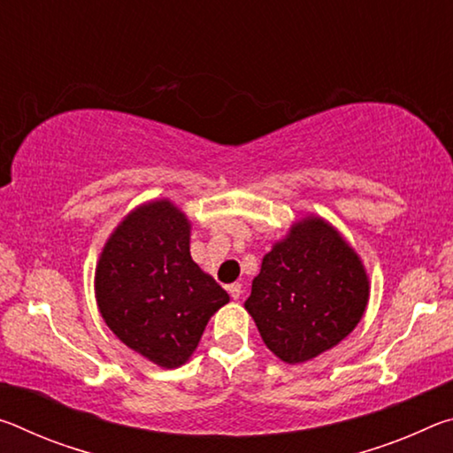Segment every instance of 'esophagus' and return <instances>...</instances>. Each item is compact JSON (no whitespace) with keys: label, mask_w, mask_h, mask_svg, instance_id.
Returning <instances> with one entry per match:
<instances>
[{"label":"esophagus","mask_w":453,"mask_h":453,"mask_svg":"<svg viewBox=\"0 0 453 453\" xmlns=\"http://www.w3.org/2000/svg\"><path fill=\"white\" fill-rule=\"evenodd\" d=\"M227 291H229V296H232L234 297V300H240V297H242V283H232V286H229L227 288Z\"/></svg>","instance_id":"34e87169"}]
</instances>
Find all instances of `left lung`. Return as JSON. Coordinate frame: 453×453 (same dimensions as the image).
Masks as SVG:
<instances>
[{
  "mask_svg": "<svg viewBox=\"0 0 453 453\" xmlns=\"http://www.w3.org/2000/svg\"><path fill=\"white\" fill-rule=\"evenodd\" d=\"M367 296L356 251L324 219L305 218L265 254L245 310L275 356L302 364L351 334Z\"/></svg>",
  "mask_w": 453,
  "mask_h": 453,
  "instance_id": "8db88e82",
  "label": "left lung"
}]
</instances>
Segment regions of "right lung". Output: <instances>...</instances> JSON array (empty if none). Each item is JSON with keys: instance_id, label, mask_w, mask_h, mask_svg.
I'll return each mask as SVG.
<instances>
[{"instance_id": "add662e5", "label": "right lung", "mask_w": 453, "mask_h": 453, "mask_svg": "<svg viewBox=\"0 0 453 453\" xmlns=\"http://www.w3.org/2000/svg\"><path fill=\"white\" fill-rule=\"evenodd\" d=\"M102 318L127 348L162 367L194 354L227 291L189 256V221L172 202L140 205L107 240L96 270Z\"/></svg>"}]
</instances>
